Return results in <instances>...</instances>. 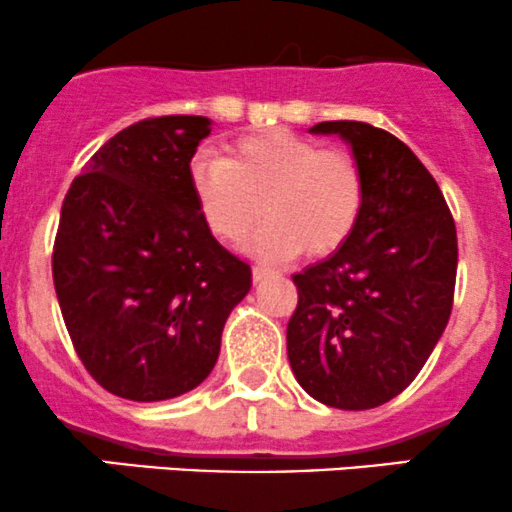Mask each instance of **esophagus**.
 I'll use <instances>...</instances> for the list:
<instances>
[{"label":"esophagus","mask_w":512,"mask_h":512,"mask_svg":"<svg viewBox=\"0 0 512 512\" xmlns=\"http://www.w3.org/2000/svg\"><path fill=\"white\" fill-rule=\"evenodd\" d=\"M272 274H274V270H272V267H267V265L252 267V279H255V282H262V279L272 277Z\"/></svg>","instance_id":"obj_1"}]
</instances>
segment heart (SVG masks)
Segmentation results:
<instances>
[{
    "label": "heart",
    "mask_w": 512,
    "mask_h": 512,
    "mask_svg": "<svg viewBox=\"0 0 512 512\" xmlns=\"http://www.w3.org/2000/svg\"><path fill=\"white\" fill-rule=\"evenodd\" d=\"M191 188L208 228L240 245L270 218L255 242L262 257L292 252L328 255L351 238L365 201L358 159L343 149H321L289 129L247 134L225 147V161L196 159Z\"/></svg>",
    "instance_id": "heart-1"
}]
</instances>
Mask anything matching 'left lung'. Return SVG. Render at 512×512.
Masks as SVG:
<instances>
[{
	"mask_svg": "<svg viewBox=\"0 0 512 512\" xmlns=\"http://www.w3.org/2000/svg\"><path fill=\"white\" fill-rule=\"evenodd\" d=\"M365 176L351 238L294 274L287 355L297 383L336 410H373L417 378L454 304L456 225L434 176L405 142L368 122H319Z\"/></svg>",
	"mask_w": 512,
	"mask_h": 512,
	"instance_id": "obj_1",
	"label": "left lung"
}]
</instances>
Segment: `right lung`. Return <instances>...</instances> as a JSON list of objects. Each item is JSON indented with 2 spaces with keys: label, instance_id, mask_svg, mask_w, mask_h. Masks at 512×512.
<instances>
[{
  "label": "right lung",
  "instance_id": "obj_1",
  "mask_svg": "<svg viewBox=\"0 0 512 512\" xmlns=\"http://www.w3.org/2000/svg\"><path fill=\"white\" fill-rule=\"evenodd\" d=\"M208 117L129 125L66 193L53 284L85 370L107 392L159 402L211 375L252 270L213 238L191 188Z\"/></svg>",
  "mask_w": 512,
  "mask_h": 512
}]
</instances>
